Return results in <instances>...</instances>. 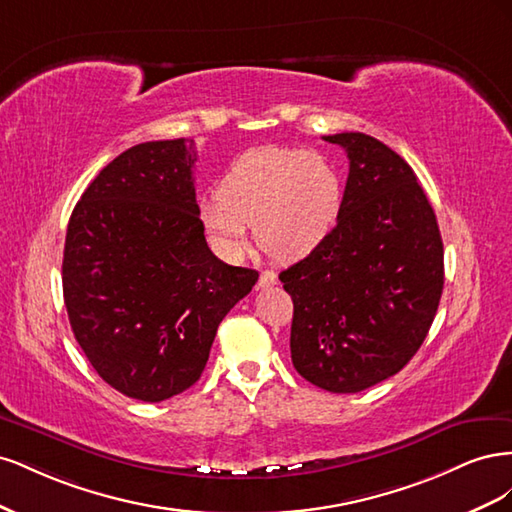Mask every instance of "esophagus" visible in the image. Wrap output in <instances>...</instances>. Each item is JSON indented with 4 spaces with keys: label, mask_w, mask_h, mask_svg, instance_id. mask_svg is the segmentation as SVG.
<instances>
[{
    "label": "esophagus",
    "mask_w": 512,
    "mask_h": 512,
    "mask_svg": "<svg viewBox=\"0 0 512 512\" xmlns=\"http://www.w3.org/2000/svg\"><path fill=\"white\" fill-rule=\"evenodd\" d=\"M275 284H277V273L275 271H262L260 273V280H258L260 288H269V286H275Z\"/></svg>",
    "instance_id": "esophagus-1"
}]
</instances>
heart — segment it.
<instances>
[{
	"label": "heart",
	"instance_id": "heart-1",
	"mask_svg": "<svg viewBox=\"0 0 512 512\" xmlns=\"http://www.w3.org/2000/svg\"><path fill=\"white\" fill-rule=\"evenodd\" d=\"M344 179L320 153L290 147L245 151L222 175L215 196L198 205L211 243L237 258L247 250V226L275 260H301L331 237L344 211Z\"/></svg>",
	"mask_w": 512,
	"mask_h": 512
}]
</instances>
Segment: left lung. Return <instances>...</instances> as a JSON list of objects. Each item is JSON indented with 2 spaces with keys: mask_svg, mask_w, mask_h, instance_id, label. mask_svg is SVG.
<instances>
[{
  "mask_svg": "<svg viewBox=\"0 0 512 512\" xmlns=\"http://www.w3.org/2000/svg\"><path fill=\"white\" fill-rule=\"evenodd\" d=\"M350 160L344 211L314 254L280 273L292 365L331 393L395 376L425 342L444 286L442 237L408 162L361 132L324 136Z\"/></svg>",
  "mask_w": 512,
  "mask_h": 512,
  "instance_id": "left-lung-1",
  "label": "left lung"
}]
</instances>
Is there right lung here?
I'll return each mask as SVG.
<instances>
[{
    "mask_svg": "<svg viewBox=\"0 0 512 512\" xmlns=\"http://www.w3.org/2000/svg\"><path fill=\"white\" fill-rule=\"evenodd\" d=\"M194 162L185 138L130 147L89 183L66 232L76 342L106 384L151 404L200 378L220 322L258 282L209 250Z\"/></svg>",
    "mask_w": 512,
    "mask_h": 512,
    "instance_id": "obj_1",
    "label": "right lung"
}]
</instances>
